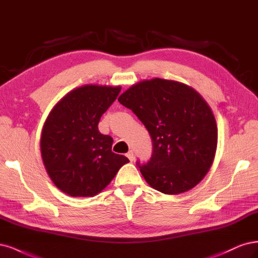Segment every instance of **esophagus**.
<instances>
[{
	"label": "esophagus",
	"instance_id": "obj_1",
	"mask_svg": "<svg viewBox=\"0 0 258 258\" xmlns=\"http://www.w3.org/2000/svg\"><path fill=\"white\" fill-rule=\"evenodd\" d=\"M126 156H127V159H128L131 162H133V161L135 160V155H134V152H133V151L127 152V153H126Z\"/></svg>",
	"mask_w": 258,
	"mask_h": 258
}]
</instances>
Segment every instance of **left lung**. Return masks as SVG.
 Listing matches in <instances>:
<instances>
[{"label":"left lung","instance_id":"obj_1","mask_svg":"<svg viewBox=\"0 0 258 258\" xmlns=\"http://www.w3.org/2000/svg\"><path fill=\"white\" fill-rule=\"evenodd\" d=\"M118 101L137 115L151 136V160L137 163L149 185L177 195L205 178L217 151L218 126L197 91L179 81L153 78L133 85Z\"/></svg>","mask_w":258,"mask_h":258}]
</instances>
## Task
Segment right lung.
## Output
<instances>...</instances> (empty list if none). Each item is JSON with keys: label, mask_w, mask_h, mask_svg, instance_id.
<instances>
[{"label": "right lung", "mask_w": 258, "mask_h": 258, "mask_svg": "<svg viewBox=\"0 0 258 258\" xmlns=\"http://www.w3.org/2000/svg\"><path fill=\"white\" fill-rule=\"evenodd\" d=\"M120 91L119 86H82L63 96L48 114L40 136L41 159L63 193L95 196L130 162L111 151L113 139L97 126Z\"/></svg>", "instance_id": "1"}]
</instances>
